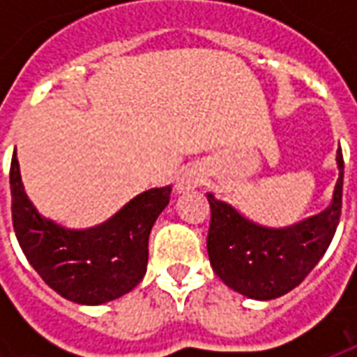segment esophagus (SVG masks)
<instances>
[{
	"mask_svg": "<svg viewBox=\"0 0 357 357\" xmlns=\"http://www.w3.org/2000/svg\"><path fill=\"white\" fill-rule=\"evenodd\" d=\"M197 183H199V179H197L195 170L193 168H187V170L181 172L178 176V179H176V189L181 193V191H189V189L197 187Z\"/></svg>",
	"mask_w": 357,
	"mask_h": 357,
	"instance_id": "obj_1",
	"label": "esophagus"
}]
</instances>
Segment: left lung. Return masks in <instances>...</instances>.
Here are the masks:
<instances>
[{
    "label": "left lung",
    "instance_id": "1",
    "mask_svg": "<svg viewBox=\"0 0 357 357\" xmlns=\"http://www.w3.org/2000/svg\"><path fill=\"white\" fill-rule=\"evenodd\" d=\"M338 179L333 202L321 214L281 229L255 224L231 204L208 193L206 248L212 269L229 289L255 300L283 296L298 287L321 260L337 231L342 210L344 160L337 151Z\"/></svg>",
    "mask_w": 357,
    "mask_h": 357
}]
</instances>
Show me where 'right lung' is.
Returning a JSON list of instances; mask_svg holds the SVG:
<instances>
[{"label": "right lung", "mask_w": 357, "mask_h": 357, "mask_svg": "<svg viewBox=\"0 0 357 357\" xmlns=\"http://www.w3.org/2000/svg\"><path fill=\"white\" fill-rule=\"evenodd\" d=\"M13 227L30 266L63 298L97 306L124 296L139 283L149 260V235L170 202L172 187L149 189L105 224L66 229L43 218L28 199L13 155Z\"/></svg>", "instance_id": "1"}]
</instances>
